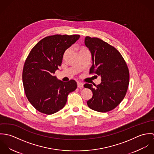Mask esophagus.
<instances>
[{
  "label": "esophagus",
  "instance_id": "obj_1",
  "mask_svg": "<svg viewBox=\"0 0 154 154\" xmlns=\"http://www.w3.org/2000/svg\"><path fill=\"white\" fill-rule=\"evenodd\" d=\"M77 86L78 88H82L84 87V84L82 83V82H78L77 83Z\"/></svg>",
  "mask_w": 154,
  "mask_h": 154
}]
</instances>
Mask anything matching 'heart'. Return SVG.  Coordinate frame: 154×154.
<instances>
[{
	"mask_svg": "<svg viewBox=\"0 0 154 154\" xmlns=\"http://www.w3.org/2000/svg\"><path fill=\"white\" fill-rule=\"evenodd\" d=\"M78 50H79V53H80L82 52V51H85V50H87V49H85V48H82V47H79V48H78ZM67 52V50L66 51L65 54H66Z\"/></svg>",
	"mask_w": 154,
	"mask_h": 154,
	"instance_id": "obj_1",
	"label": "heart"
}]
</instances>
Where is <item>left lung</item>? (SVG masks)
Listing matches in <instances>:
<instances>
[{
	"label": "left lung",
	"instance_id": "8db88e82",
	"mask_svg": "<svg viewBox=\"0 0 154 154\" xmlns=\"http://www.w3.org/2000/svg\"><path fill=\"white\" fill-rule=\"evenodd\" d=\"M85 44L91 51L92 65L89 73L101 77L99 85L86 84L85 88L92 91V97L87 101L88 107L98 112H106L115 109L123 100L129 84V72L120 52L100 38L85 37Z\"/></svg>",
	"mask_w": 154,
	"mask_h": 154
}]
</instances>
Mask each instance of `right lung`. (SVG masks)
I'll return each mask as SVG.
<instances>
[{
  "label": "right lung",
  "instance_id": "add662e5",
  "mask_svg": "<svg viewBox=\"0 0 154 154\" xmlns=\"http://www.w3.org/2000/svg\"><path fill=\"white\" fill-rule=\"evenodd\" d=\"M79 35L56 34L41 40L29 52L23 65L22 82L29 103L38 111L52 114L62 109L69 94L77 88L73 79L59 81L54 76L66 49Z\"/></svg>",
  "mask_w": 154,
  "mask_h": 154
}]
</instances>
